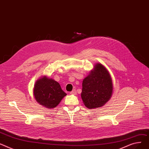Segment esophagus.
I'll list each match as a JSON object with an SVG mask.
<instances>
[{
  "mask_svg": "<svg viewBox=\"0 0 149 149\" xmlns=\"http://www.w3.org/2000/svg\"><path fill=\"white\" fill-rule=\"evenodd\" d=\"M70 94H76V89H74L73 91H72L70 92Z\"/></svg>",
  "mask_w": 149,
  "mask_h": 149,
  "instance_id": "1",
  "label": "esophagus"
}]
</instances>
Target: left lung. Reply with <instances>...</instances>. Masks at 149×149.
I'll list each match as a JSON object with an SVG mask.
<instances>
[{
    "instance_id": "left-lung-1",
    "label": "left lung",
    "mask_w": 149,
    "mask_h": 149,
    "mask_svg": "<svg viewBox=\"0 0 149 149\" xmlns=\"http://www.w3.org/2000/svg\"><path fill=\"white\" fill-rule=\"evenodd\" d=\"M112 93L111 76L105 67L97 64L83 81L81 97L84 103L90 109L99 108L109 100Z\"/></svg>"
}]
</instances>
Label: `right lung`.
Here are the masks:
<instances>
[{
	"label": "right lung",
	"mask_w": 149,
	"mask_h": 149,
	"mask_svg": "<svg viewBox=\"0 0 149 149\" xmlns=\"http://www.w3.org/2000/svg\"><path fill=\"white\" fill-rule=\"evenodd\" d=\"M33 94L37 102L47 108L56 107L67 95L58 82L46 76L37 81L34 86Z\"/></svg>",
	"instance_id": "right-lung-1"
}]
</instances>
